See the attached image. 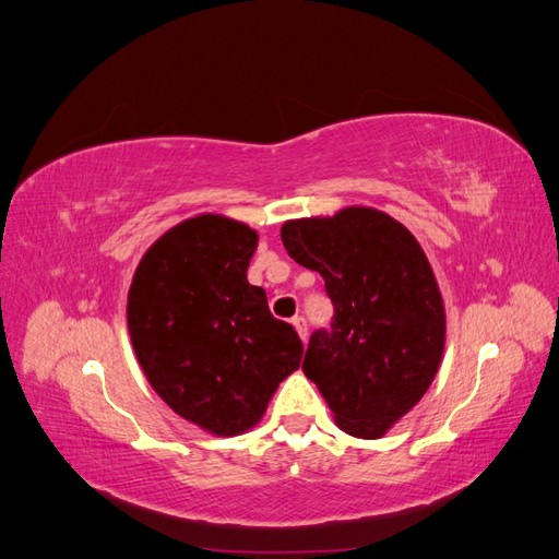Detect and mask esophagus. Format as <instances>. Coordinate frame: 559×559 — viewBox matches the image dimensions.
I'll return each instance as SVG.
<instances>
[{"instance_id": "34e87169", "label": "esophagus", "mask_w": 559, "mask_h": 559, "mask_svg": "<svg viewBox=\"0 0 559 559\" xmlns=\"http://www.w3.org/2000/svg\"><path fill=\"white\" fill-rule=\"evenodd\" d=\"M292 324H294V329L298 331L300 341L306 343V341H308V321H306V317H298V314H296V317L292 319Z\"/></svg>"}]
</instances>
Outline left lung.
Listing matches in <instances>:
<instances>
[{"label":"left lung","instance_id":"left-lung-1","mask_svg":"<svg viewBox=\"0 0 559 559\" xmlns=\"http://www.w3.org/2000/svg\"><path fill=\"white\" fill-rule=\"evenodd\" d=\"M282 242L324 277L331 331H317L302 373L324 396L337 429L382 438L427 394L445 349V302L415 235L364 205L292 218Z\"/></svg>","mask_w":559,"mask_h":559}]
</instances>
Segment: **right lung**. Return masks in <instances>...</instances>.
Masks as SVG:
<instances>
[{"label": "right lung", "mask_w": 559, "mask_h": 559, "mask_svg": "<svg viewBox=\"0 0 559 559\" xmlns=\"http://www.w3.org/2000/svg\"><path fill=\"white\" fill-rule=\"evenodd\" d=\"M259 233L198 214L146 249L128 292L132 349L154 392L212 436H238L265 415L300 366L294 326L247 280Z\"/></svg>", "instance_id": "obj_1"}]
</instances>
